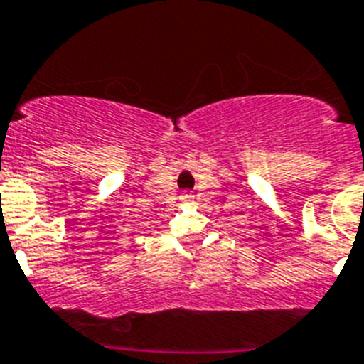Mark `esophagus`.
<instances>
[{"mask_svg": "<svg viewBox=\"0 0 364 364\" xmlns=\"http://www.w3.org/2000/svg\"><path fill=\"white\" fill-rule=\"evenodd\" d=\"M181 200H183V201H188V200H192V196H191V194H183V196H181Z\"/></svg>", "mask_w": 364, "mask_h": 364, "instance_id": "obj_1", "label": "esophagus"}]
</instances>
